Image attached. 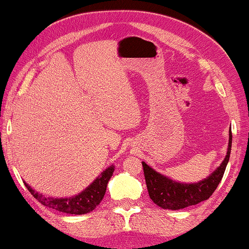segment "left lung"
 Here are the masks:
<instances>
[{
    "label": "left lung",
    "mask_w": 249,
    "mask_h": 249,
    "mask_svg": "<svg viewBox=\"0 0 249 249\" xmlns=\"http://www.w3.org/2000/svg\"><path fill=\"white\" fill-rule=\"evenodd\" d=\"M231 130V128H230ZM232 133L230 131L229 148L224 161L208 178L195 184H181L166 178L142 162L144 179L150 199L163 209L178 210L208 200L221 182L231 154Z\"/></svg>",
    "instance_id": "1"
}]
</instances>
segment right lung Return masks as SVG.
<instances>
[{"mask_svg":"<svg viewBox=\"0 0 249 249\" xmlns=\"http://www.w3.org/2000/svg\"><path fill=\"white\" fill-rule=\"evenodd\" d=\"M115 166H109L106 171H103L101 176H99L86 190L81 192L75 196L69 197V199H54V197H46L45 195L39 194L37 192L32 190L25 182V186L30 191L36 199L42 203L43 206L49 208L56 209L61 213H72V215H84V213H90L95 209V207L101 202L105 196L107 185L114 174Z\"/></svg>","mask_w":249,"mask_h":249,"instance_id":"1","label":"right lung"}]
</instances>
